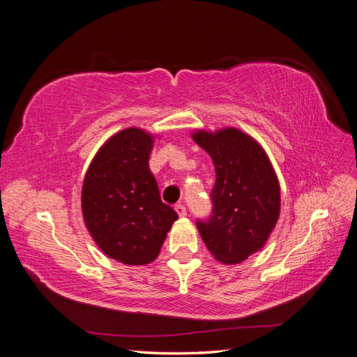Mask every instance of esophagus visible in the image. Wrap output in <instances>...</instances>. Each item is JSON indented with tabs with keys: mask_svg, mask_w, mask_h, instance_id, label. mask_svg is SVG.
<instances>
[{
	"mask_svg": "<svg viewBox=\"0 0 357 357\" xmlns=\"http://www.w3.org/2000/svg\"><path fill=\"white\" fill-rule=\"evenodd\" d=\"M174 210L177 211V214L180 215V218H185V215H186V207L183 204H177L176 207H174Z\"/></svg>",
	"mask_w": 357,
	"mask_h": 357,
	"instance_id": "1",
	"label": "esophagus"
}]
</instances>
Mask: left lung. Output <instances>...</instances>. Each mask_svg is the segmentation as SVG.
<instances>
[{"mask_svg": "<svg viewBox=\"0 0 357 357\" xmlns=\"http://www.w3.org/2000/svg\"><path fill=\"white\" fill-rule=\"evenodd\" d=\"M214 164L213 211L197 220L201 238L223 264H240L265 245L280 214V185L265 150L236 128L197 131Z\"/></svg>", "mask_w": 357, "mask_h": 357, "instance_id": "left-lung-1", "label": "left lung"}]
</instances>
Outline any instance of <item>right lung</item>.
<instances>
[{
  "instance_id": "right-lung-1",
  "label": "right lung",
  "mask_w": 357,
  "mask_h": 357,
  "mask_svg": "<svg viewBox=\"0 0 357 357\" xmlns=\"http://www.w3.org/2000/svg\"><path fill=\"white\" fill-rule=\"evenodd\" d=\"M153 137L128 128L92 159L82 189L86 228L101 250L125 265H146L159 255L177 213L160 199L149 168Z\"/></svg>"
}]
</instances>
